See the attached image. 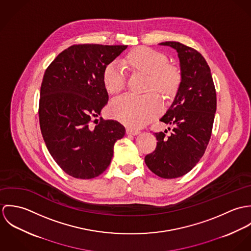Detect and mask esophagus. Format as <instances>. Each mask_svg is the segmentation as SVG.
Returning <instances> with one entry per match:
<instances>
[{"label": "esophagus", "mask_w": 251, "mask_h": 251, "mask_svg": "<svg viewBox=\"0 0 251 251\" xmlns=\"http://www.w3.org/2000/svg\"><path fill=\"white\" fill-rule=\"evenodd\" d=\"M126 133L128 135H137L140 133L139 130H136V129H133V128H126Z\"/></svg>", "instance_id": "obj_1"}]
</instances>
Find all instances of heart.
<instances>
[{"mask_svg": "<svg viewBox=\"0 0 251 251\" xmlns=\"http://www.w3.org/2000/svg\"><path fill=\"white\" fill-rule=\"evenodd\" d=\"M124 64L149 74L146 92L156 90L164 97L176 94L180 84V73L177 68L168 65L167 57L154 49L138 47L126 55ZM122 62L112 61L104 68L102 82L109 94H117L126 85V71ZM162 110L159 96L151 92L145 95L125 94L112 100L111 116L131 127H142Z\"/></svg>", "mask_w": 251, "mask_h": 251, "instance_id": "heart-1", "label": "heart"}]
</instances>
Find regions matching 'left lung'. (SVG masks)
<instances>
[{
    "label": "left lung",
    "instance_id": "left-lung-1",
    "mask_svg": "<svg viewBox=\"0 0 251 251\" xmlns=\"http://www.w3.org/2000/svg\"><path fill=\"white\" fill-rule=\"evenodd\" d=\"M160 45L174 48L179 60L180 84L171 106L160 119L174 126L171 135L154 133L155 150L145 156L149 169L160 178L188 173L203 156L212 135L216 93L210 67L195 49L177 41ZM170 130V128H169Z\"/></svg>",
    "mask_w": 251,
    "mask_h": 251
}]
</instances>
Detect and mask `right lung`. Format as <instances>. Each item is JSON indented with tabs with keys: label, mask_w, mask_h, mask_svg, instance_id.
Here are the masks:
<instances>
[{
	"label": "right lung",
	"mask_w": 251,
	"mask_h": 251,
	"mask_svg": "<svg viewBox=\"0 0 251 251\" xmlns=\"http://www.w3.org/2000/svg\"><path fill=\"white\" fill-rule=\"evenodd\" d=\"M126 47L72 45L43 75L38 107L41 134L54 160L73 178L93 179L102 174L116 141L125 136L126 128L119 122L101 117L100 122L93 120L107 104L103 70Z\"/></svg>",
	"instance_id": "obj_1"
}]
</instances>
